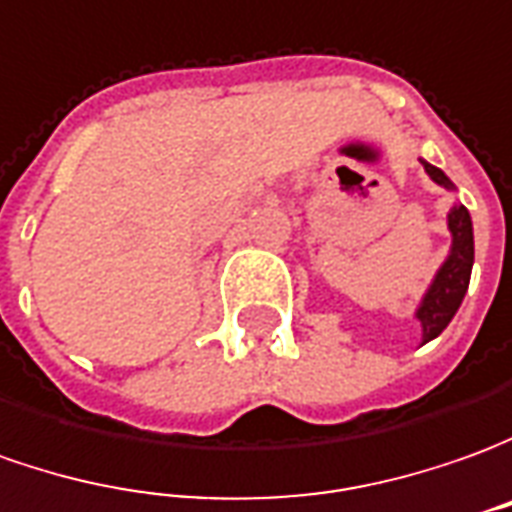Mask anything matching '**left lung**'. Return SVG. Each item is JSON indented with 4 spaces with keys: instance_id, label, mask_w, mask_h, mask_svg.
<instances>
[{
    "instance_id": "8db88e82",
    "label": "left lung",
    "mask_w": 512,
    "mask_h": 512,
    "mask_svg": "<svg viewBox=\"0 0 512 512\" xmlns=\"http://www.w3.org/2000/svg\"><path fill=\"white\" fill-rule=\"evenodd\" d=\"M423 168L431 179L443 187H454L448 182V176L440 168H434L429 162H423ZM448 229L454 235V246L451 255L443 263V269L437 271L434 283H431L426 300L417 311V319L423 325V342H429L434 336H440L448 328V322L454 319L457 308L462 305V297L468 291L471 283V266H474V229H471V215L468 210L457 204L454 210L448 212Z\"/></svg>"
}]
</instances>
